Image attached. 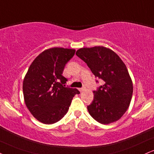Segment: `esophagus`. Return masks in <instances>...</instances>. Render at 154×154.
<instances>
[{"mask_svg": "<svg viewBox=\"0 0 154 154\" xmlns=\"http://www.w3.org/2000/svg\"><path fill=\"white\" fill-rule=\"evenodd\" d=\"M79 91H80V92H83V91H84V90H85V88H79Z\"/></svg>", "mask_w": 154, "mask_h": 154, "instance_id": "esophagus-1", "label": "esophagus"}]
</instances>
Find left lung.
<instances>
[{
	"mask_svg": "<svg viewBox=\"0 0 154 154\" xmlns=\"http://www.w3.org/2000/svg\"><path fill=\"white\" fill-rule=\"evenodd\" d=\"M76 55L95 77L103 81L94 91L93 100L88 106L89 113L102 124L117 121L126 112L133 95L132 80L125 64L117 54L103 47L82 48Z\"/></svg>",
	"mask_w": 154,
	"mask_h": 154,
	"instance_id": "8db88e82",
	"label": "left lung"
}]
</instances>
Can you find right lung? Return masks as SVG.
Wrapping results in <instances>:
<instances>
[{"label":"right lung","instance_id":"right-lung-1","mask_svg":"<svg viewBox=\"0 0 154 154\" xmlns=\"http://www.w3.org/2000/svg\"><path fill=\"white\" fill-rule=\"evenodd\" d=\"M75 50L54 47L41 53L31 63L23 79L24 100L31 113L45 124L58 122L65 116L72 98L80 92L66 87L62 75Z\"/></svg>","mask_w":154,"mask_h":154}]
</instances>
